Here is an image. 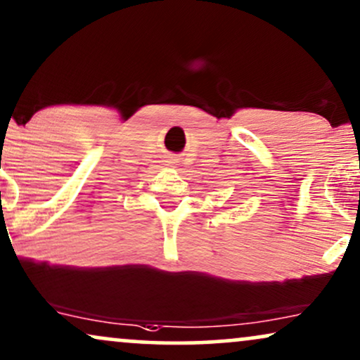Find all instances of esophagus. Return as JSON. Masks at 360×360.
Here are the masks:
<instances>
[{"label": "esophagus", "instance_id": "34e87169", "mask_svg": "<svg viewBox=\"0 0 360 360\" xmlns=\"http://www.w3.org/2000/svg\"><path fill=\"white\" fill-rule=\"evenodd\" d=\"M167 162H169V165H171L172 167H174V166L177 165V159H169V161H167Z\"/></svg>", "mask_w": 360, "mask_h": 360}]
</instances>
